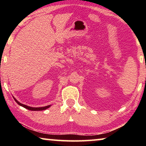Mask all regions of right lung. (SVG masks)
I'll return each instance as SVG.
<instances>
[{"instance_id":"right-lung-1","label":"right lung","mask_w":146,"mask_h":146,"mask_svg":"<svg viewBox=\"0 0 146 146\" xmlns=\"http://www.w3.org/2000/svg\"><path fill=\"white\" fill-rule=\"evenodd\" d=\"M13 97V98H14V100H15V102L18 104L19 105H20L21 106H23V108H26V109H28V110H31V111H42V110H46V109H48V108H49V107H50V106H51V105H48V106H44V107H40V108H33V107H30V106H26V105H24V104H22V103H21V102H19L18 100H17L14 97Z\"/></svg>"}]
</instances>
